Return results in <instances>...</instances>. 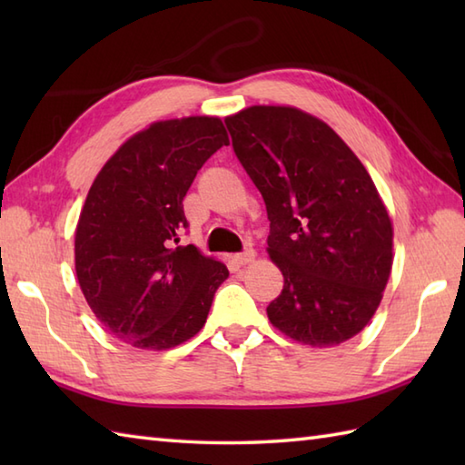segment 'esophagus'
<instances>
[{
    "label": "esophagus",
    "mask_w": 465,
    "mask_h": 465,
    "mask_svg": "<svg viewBox=\"0 0 465 465\" xmlns=\"http://www.w3.org/2000/svg\"><path fill=\"white\" fill-rule=\"evenodd\" d=\"M255 260V252L253 250H245L243 253L233 255V262L238 265H245V263H252Z\"/></svg>",
    "instance_id": "obj_1"
}]
</instances>
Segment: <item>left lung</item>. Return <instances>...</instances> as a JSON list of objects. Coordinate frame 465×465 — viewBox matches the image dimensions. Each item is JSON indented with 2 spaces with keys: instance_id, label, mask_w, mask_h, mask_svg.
<instances>
[{
  "instance_id": "8db88e82",
  "label": "left lung",
  "mask_w": 465,
  "mask_h": 465,
  "mask_svg": "<svg viewBox=\"0 0 465 465\" xmlns=\"http://www.w3.org/2000/svg\"><path fill=\"white\" fill-rule=\"evenodd\" d=\"M225 125L265 202L268 255L283 275L272 325L312 348L348 341L380 308L393 263L391 217L371 175L298 107L252 105Z\"/></svg>"
}]
</instances>
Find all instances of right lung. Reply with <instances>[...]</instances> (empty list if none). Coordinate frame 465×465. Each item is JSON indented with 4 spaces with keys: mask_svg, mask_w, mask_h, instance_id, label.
<instances>
[{
    "mask_svg": "<svg viewBox=\"0 0 465 465\" xmlns=\"http://www.w3.org/2000/svg\"><path fill=\"white\" fill-rule=\"evenodd\" d=\"M230 145L215 115L162 120L104 163L75 225V275L95 318L137 350H170L203 328L225 265L177 245L197 170Z\"/></svg>",
    "mask_w": 465,
    "mask_h": 465,
    "instance_id": "right-lung-1",
    "label": "right lung"
}]
</instances>
